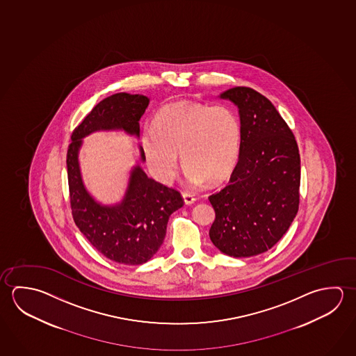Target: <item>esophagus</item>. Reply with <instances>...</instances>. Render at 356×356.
Wrapping results in <instances>:
<instances>
[{
	"mask_svg": "<svg viewBox=\"0 0 356 356\" xmlns=\"http://www.w3.org/2000/svg\"><path fill=\"white\" fill-rule=\"evenodd\" d=\"M182 197H184V201H185L186 205H193V202L196 201L193 193H182Z\"/></svg>",
	"mask_w": 356,
	"mask_h": 356,
	"instance_id": "obj_1",
	"label": "esophagus"
}]
</instances>
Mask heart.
Segmentation results:
<instances>
[{
  "label": "heart",
  "instance_id": "heart-1",
  "mask_svg": "<svg viewBox=\"0 0 356 356\" xmlns=\"http://www.w3.org/2000/svg\"><path fill=\"white\" fill-rule=\"evenodd\" d=\"M149 169L157 180L172 182L179 156L190 184H218L230 175L241 149V124L227 105L207 106L177 101L157 113L154 129L141 138Z\"/></svg>",
  "mask_w": 356,
  "mask_h": 356
}]
</instances>
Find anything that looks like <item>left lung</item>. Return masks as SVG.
<instances>
[{
  "instance_id": "obj_1",
  "label": "left lung",
  "mask_w": 356,
  "mask_h": 356,
  "mask_svg": "<svg viewBox=\"0 0 356 356\" xmlns=\"http://www.w3.org/2000/svg\"><path fill=\"white\" fill-rule=\"evenodd\" d=\"M238 108L241 149L229 184L209 196L212 243L232 257L259 255L284 236L299 210L300 154L270 101L250 88L220 95Z\"/></svg>"
}]
</instances>
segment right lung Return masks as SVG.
Masks as SVG:
<instances>
[{
	"mask_svg": "<svg viewBox=\"0 0 356 356\" xmlns=\"http://www.w3.org/2000/svg\"><path fill=\"white\" fill-rule=\"evenodd\" d=\"M149 102L144 95L126 92L104 99L74 130L67 149L70 202L76 226L102 255L125 265H141L156 254L166 235L170 215L182 207L184 199L177 190L150 179L136 165L122 201L102 205L83 185L79 151L82 138L101 130H122L138 138V121ZM140 157L144 163L141 146Z\"/></svg>",
	"mask_w": 356,
	"mask_h": 356,
	"instance_id": "obj_1",
	"label": "right lung"
}]
</instances>
